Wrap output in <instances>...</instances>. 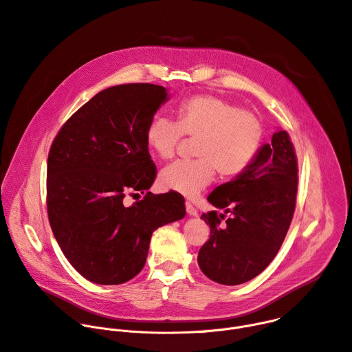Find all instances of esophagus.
Wrapping results in <instances>:
<instances>
[{
  "label": "esophagus",
  "instance_id": "obj_1",
  "mask_svg": "<svg viewBox=\"0 0 352 352\" xmlns=\"http://www.w3.org/2000/svg\"><path fill=\"white\" fill-rule=\"evenodd\" d=\"M185 208H186V213H188V216H190V217H196L197 216V210L189 204V202H186L185 204Z\"/></svg>",
  "mask_w": 352,
  "mask_h": 352
}]
</instances>
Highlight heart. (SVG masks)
I'll return each instance as SVG.
<instances>
[{
	"instance_id": "obj_1",
	"label": "heart",
	"mask_w": 352,
	"mask_h": 352,
	"mask_svg": "<svg viewBox=\"0 0 352 352\" xmlns=\"http://www.w3.org/2000/svg\"><path fill=\"white\" fill-rule=\"evenodd\" d=\"M177 121L157 116L148 124L146 142L155 156L171 159L182 135L197 138L193 162H175L159 174L162 189L185 197H196L214 179V174L231 179L254 162L263 135L259 118L238 110L226 100L197 94L177 107Z\"/></svg>"
}]
</instances>
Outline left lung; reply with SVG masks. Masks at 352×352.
Returning a JSON list of instances; mask_svg holds the SVG:
<instances>
[{
  "instance_id": "left-lung-1",
  "label": "left lung",
  "mask_w": 352,
  "mask_h": 352,
  "mask_svg": "<svg viewBox=\"0 0 352 352\" xmlns=\"http://www.w3.org/2000/svg\"><path fill=\"white\" fill-rule=\"evenodd\" d=\"M296 188L294 146L278 128L242 174L209 195V202L231 217L224 226H220L224 214L217 216L214 210L200 217L210 227V238L197 254L204 274L224 285H238L261 274L287 235Z\"/></svg>"
}]
</instances>
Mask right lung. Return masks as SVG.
<instances>
[{"mask_svg": "<svg viewBox=\"0 0 352 352\" xmlns=\"http://www.w3.org/2000/svg\"><path fill=\"white\" fill-rule=\"evenodd\" d=\"M166 87L128 83L98 91L61 128L47 162V210L68 262L86 280L118 285L144 266L155 230L185 217L184 197L153 195L146 131L168 102Z\"/></svg>", "mask_w": 352, "mask_h": 352, "instance_id": "1", "label": "right lung"}]
</instances>
